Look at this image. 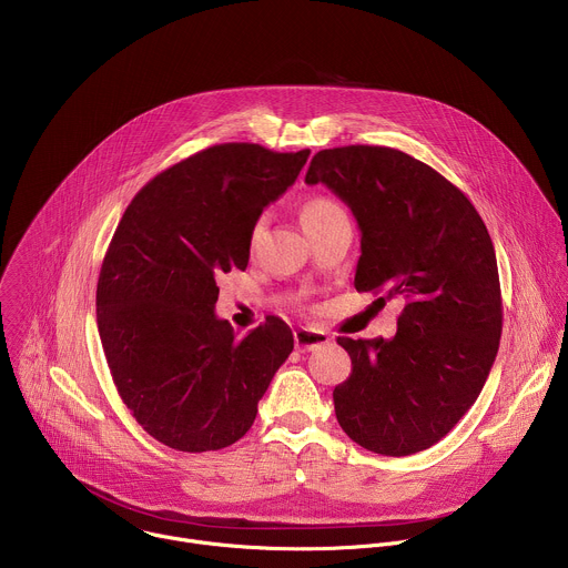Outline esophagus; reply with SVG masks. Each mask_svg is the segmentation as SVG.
I'll list each match as a JSON object with an SVG mask.
<instances>
[{"mask_svg":"<svg viewBox=\"0 0 568 568\" xmlns=\"http://www.w3.org/2000/svg\"><path fill=\"white\" fill-rule=\"evenodd\" d=\"M295 348L300 353H306V351H315L320 346H326L331 342V337L324 333V331H315V328H297L295 335Z\"/></svg>","mask_w":568,"mask_h":568,"instance_id":"1","label":"esophagus"}]
</instances>
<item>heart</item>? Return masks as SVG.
<instances>
[{
	"mask_svg": "<svg viewBox=\"0 0 568 568\" xmlns=\"http://www.w3.org/2000/svg\"><path fill=\"white\" fill-rule=\"evenodd\" d=\"M337 211H342V209L333 200H328V197H311V200H306L302 204L300 220H302V226H304V224H311V222L322 220V217H326L331 213H337Z\"/></svg>",
	"mask_w": 568,
	"mask_h": 568,
	"instance_id": "b5f03b06",
	"label": "heart"
}]
</instances>
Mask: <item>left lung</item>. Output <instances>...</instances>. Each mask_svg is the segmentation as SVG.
<instances>
[{
  "instance_id": "1",
  "label": "left lung",
  "mask_w": 568,
  "mask_h": 568,
  "mask_svg": "<svg viewBox=\"0 0 568 568\" xmlns=\"http://www.w3.org/2000/svg\"><path fill=\"white\" fill-rule=\"evenodd\" d=\"M306 184L328 186L359 224L355 288L404 302L393 339L337 337L353 364L333 390L337 422L373 453L424 450L473 406L499 348L490 235L457 186L388 146L320 151Z\"/></svg>"
}]
</instances>
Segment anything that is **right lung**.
I'll list each match as a JSON object with an SVG mask.
<instances>
[{
	"instance_id": "1",
	"label": "right lung",
	"mask_w": 568,
	"mask_h": 568,
	"mask_svg": "<svg viewBox=\"0 0 568 568\" xmlns=\"http://www.w3.org/2000/svg\"><path fill=\"white\" fill-rule=\"evenodd\" d=\"M311 151L217 144L153 178L129 204L98 282V328L120 397L158 442L204 453L235 444L293 351L266 317L237 337L217 320L215 277L244 271L262 211Z\"/></svg>"
}]
</instances>
